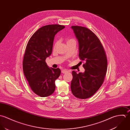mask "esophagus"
I'll use <instances>...</instances> for the list:
<instances>
[{"mask_svg":"<svg viewBox=\"0 0 130 130\" xmlns=\"http://www.w3.org/2000/svg\"><path fill=\"white\" fill-rule=\"evenodd\" d=\"M68 72H69V71L68 70H66V69H63V70H62V73H66Z\"/></svg>","mask_w":130,"mask_h":130,"instance_id":"1","label":"esophagus"}]
</instances>
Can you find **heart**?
<instances>
[{
  "instance_id": "b5f03b06",
  "label": "heart",
  "mask_w": 130,
  "mask_h": 130,
  "mask_svg": "<svg viewBox=\"0 0 130 130\" xmlns=\"http://www.w3.org/2000/svg\"><path fill=\"white\" fill-rule=\"evenodd\" d=\"M75 41V40H74V39H67V43H69V42H71V41ZM58 42H56V43H55V45H54V48H55V47L57 46V45H58Z\"/></svg>"
}]
</instances>
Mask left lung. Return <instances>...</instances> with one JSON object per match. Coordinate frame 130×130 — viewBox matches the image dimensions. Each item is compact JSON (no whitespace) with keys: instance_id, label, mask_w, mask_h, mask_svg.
Masks as SVG:
<instances>
[{"instance_id":"8db88e82","label":"left lung","mask_w":130,"mask_h":130,"mask_svg":"<svg viewBox=\"0 0 130 130\" xmlns=\"http://www.w3.org/2000/svg\"><path fill=\"white\" fill-rule=\"evenodd\" d=\"M79 44V57L85 63L84 73L72 72L71 89L73 94L80 99L92 96L104 82L107 70V59L104 47L98 37L89 29L72 26Z\"/></svg>"}]
</instances>
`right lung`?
<instances>
[{"mask_svg":"<svg viewBox=\"0 0 130 130\" xmlns=\"http://www.w3.org/2000/svg\"><path fill=\"white\" fill-rule=\"evenodd\" d=\"M65 26L49 25L37 30L29 40L24 57V75L31 90L38 95L47 97L55 90V80L61 74L60 69L49 68L46 59L52 52L55 35Z\"/></svg>","mask_w":130,"mask_h":130,"instance_id":"1","label":"right lung"}]
</instances>
